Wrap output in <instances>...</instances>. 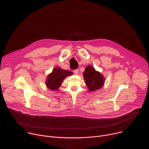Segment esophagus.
Listing matches in <instances>:
<instances>
[{"instance_id": "1", "label": "esophagus", "mask_w": 149, "mask_h": 149, "mask_svg": "<svg viewBox=\"0 0 149 149\" xmlns=\"http://www.w3.org/2000/svg\"><path fill=\"white\" fill-rule=\"evenodd\" d=\"M74 73L75 74H79V70H78V69L74 70Z\"/></svg>"}]
</instances>
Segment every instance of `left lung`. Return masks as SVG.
Masks as SVG:
<instances>
[{
    "label": "left lung",
    "instance_id": "8db88e82",
    "mask_svg": "<svg viewBox=\"0 0 149 149\" xmlns=\"http://www.w3.org/2000/svg\"><path fill=\"white\" fill-rule=\"evenodd\" d=\"M83 77L88 89L95 91L100 89L104 84L105 78L92 66H87L83 72Z\"/></svg>",
    "mask_w": 149,
    "mask_h": 149
}]
</instances>
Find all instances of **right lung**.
I'll use <instances>...</instances> for the list:
<instances>
[{
  "instance_id": "add662e5",
  "label": "right lung",
  "mask_w": 149,
  "mask_h": 149,
  "mask_svg": "<svg viewBox=\"0 0 149 149\" xmlns=\"http://www.w3.org/2000/svg\"><path fill=\"white\" fill-rule=\"evenodd\" d=\"M72 74L71 71L64 70L60 67H56L46 78L45 82L46 87L52 91H56L60 87L65 78Z\"/></svg>"
}]
</instances>
